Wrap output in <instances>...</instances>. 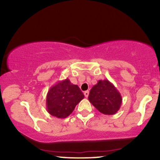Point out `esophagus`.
<instances>
[{"label":"esophagus","instance_id":"obj_1","mask_svg":"<svg viewBox=\"0 0 160 160\" xmlns=\"http://www.w3.org/2000/svg\"><path fill=\"white\" fill-rule=\"evenodd\" d=\"M84 95L86 98H87L89 96V91H85L84 92Z\"/></svg>","mask_w":160,"mask_h":160}]
</instances>
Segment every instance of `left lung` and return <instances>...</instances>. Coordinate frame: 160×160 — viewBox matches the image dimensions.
<instances>
[{"mask_svg": "<svg viewBox=\"0 0 160 160\" xmlns=\"http://www.w3.org/2000/svg\"><path fill=\"white\" fill-rule=\"evenodd\" d=\"M89 102L106 115H113L119 111L122 98L121 94L108 80H99L89 92Z\"/></svg>", "mask_w": 160, "mask_h": 160, "instance_id": "1", "label": "left lung"}]
</instances>
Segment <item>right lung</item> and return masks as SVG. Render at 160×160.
<instances>
[{
	"mask_svg": "<svg viewBox=\"0 0 160 160\" xmlns=\"http://www.w3.org/2000/svg\"><path fill=\"white\" fill-rule=\"evenodd\" d=\"M84 98L78 85L72 84L68 78L59 81L48 91L47 110L53 117L64 119L73 112Z\"/></svg>",
	"mask_w": 160,
	"mask_h": 160,
	"instance_id": "obj_1",
	"label": "right lung"
}]
</instances>
